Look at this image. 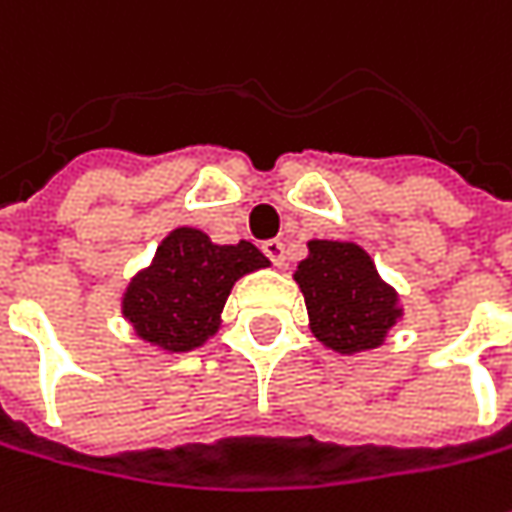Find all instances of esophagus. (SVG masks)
<instances>
[{
	"mask_svg": "<svg viewBox=\"0 0 512 512\" xmlns=\"http://www.w3.org/2000/svg\"><path fill=\"white\" fill-rule=\"evenodd\" d=\"M263 255L269 257L274 266H283V263H286V243L277 238L266 240V243H263Z\"/></svg>",
	"mask_w": 512,
	"mask_h": 512,
	"instance_id": "1",
	"label": "esophagus"
}]
</instances>
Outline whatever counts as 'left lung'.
I'll list each match as a JSON object with an SVG mask.
<instances>
[{
  "mask_svg": "<svg viewBox=\"0 0 512 512\" xmlns=\"http://www.w3.org/2000/svg\"><path fill=\"white\" fill-rule=\"evenodd\" d=\"M294 280L306 297L314 337L340 354L377 348L402 314L394 289L354 243L311 240Z\"/></svg>",
  "mask_w": 512,
  "mask_h": 512,
  "instance_id": "1",
  "label": "left lung"
}]
</instances>
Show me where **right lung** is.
Returning <instances> with one entry per match:
<instances>
[{"mask_svg": "<svg viewBox=\"0 0 512 512\" xmlns=\"http://www.w3.org/2000/svg\"><path fill=\"white\" fill-rule=\"evenodd\" d=\"M269 266L249 240L215 246L198 229H175L124 294V317L141 340L192 351L221 326V309L243 274Z\"/></svg>", "mask_w": 512, "mask_h": 512, "instance_id": "obj_1", "label": "right lung"}]
</instances>
